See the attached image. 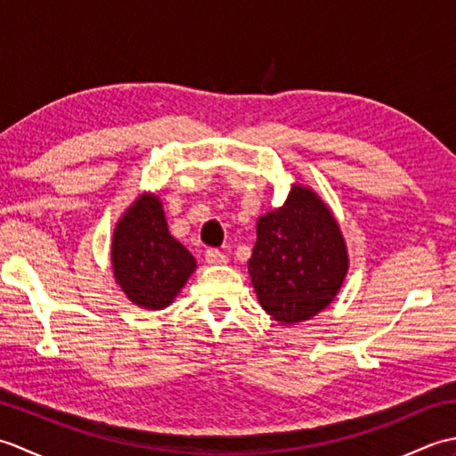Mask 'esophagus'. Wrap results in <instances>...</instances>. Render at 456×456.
I'll use <instances>...</instances> for the list:
<instances>
[{
    "mask_svg": "<svg viewBox=\"0 0 456 456\" xmlns=\"http://www.w3.org/2000/svg\"><path fill=\"white\" fill-rule=\"evenodd\" d=\"M206 263L211 266H219L227 263V255L221 253L217 248H208L206 250Z\"/></svg>",
    "mask_w": 456,
    "mask_h": 456,
    "instance_id": "34e87169",
    "label": "esophagus"
}]
</instances>
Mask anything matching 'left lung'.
<instances>
[{"label":"left lung","instance_id":"left-lung-1","mask_svg":"<svg viewBox=\"0 0 456 456\" xmlns=\"http://www.w3.org/2000/svg\"><path fill=\"white\" fill-rule=\"evenodd\" d=\"M348 270L346 245L323 200L294 186L282 208L256 221L248 274L258 302L276 322H307L333 302Z\"/></svg>","mask_w":456,"mask_h":456}]
</instances>
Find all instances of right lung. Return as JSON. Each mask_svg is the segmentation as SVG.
Here are the masks:
<instances>
[{
	"instance_id": "add662e5",
	"label": "right lung",
	"mask_w": 456,
	"mask_h": 456,
	"mask_svg": "<svg viewBox=\"0 0 456 456\" xmlns=\"http://www.w3.org/2000/svg\"><path fill=\"white\" fill-rule=\"evenodd\" d=\"M111 265L115 282L134 305L162 309L188 282L196 258L170 235L159 196L142 193L115 225Z\"/></svg>"
}]
</instances>
